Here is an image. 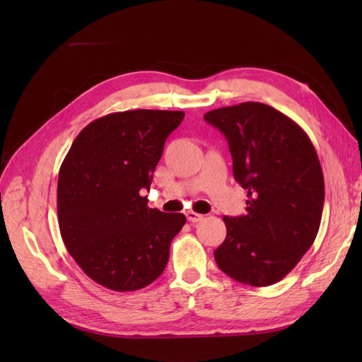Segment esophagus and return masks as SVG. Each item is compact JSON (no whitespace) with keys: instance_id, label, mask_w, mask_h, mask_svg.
<instances>
[{"instance_id":"obj_1","label":"esophagus","mask_w":362,"mask_h":362,"mask_svg":"<svg viewBox=\"0 0 362 362\" xmlns=\"http://www.w3.org/2000/svg\"><path fill=\"white\" fill-rule=\"evenodd\" d=\"M185 214H187V219H188L189 222H199V221L204 219V214L196 213V211H193V210H188Z\"/></svg>"}]
</instances>
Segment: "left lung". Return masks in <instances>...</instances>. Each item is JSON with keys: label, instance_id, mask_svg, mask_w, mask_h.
Segmentation results:
<instances>
[{"label": "left lung", "instance_id": "1", "mask_svg": "<svg viewBox=\"0 0 362 362\" xmlns=\"http://www.w3.org/2000/svg\"><path fill=\"white\" fill-rule=\"evenodd\" d=\"M204 119L226 135L235 180L249 197L247 213L224 216L227 236L214 259L236 281L269 286L317 236L325 183L316 149L297 122L261 103L222 107Z\"/></svg>", "mask_w": 362, "mask_h": 362}]
</instances>
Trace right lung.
<instances>
[{
	"label": "right lung",
	"mask_w": 362,
	"mask_h": 362,
	"mask_svg": "<svg viewBox=\"0 0 362 362\" xmlns=\"http://www.w3.org/2000/svg\"><path fill=\"white\" fill-rule=\"evenodd\" d=\"M183 117L143 109L105 115L81 130L60 166V235L82 271L107 289L136 291L157 280L185 226V214L149 209L141 196Z\"/></svg>",
	"instance_id": "add662e5"
}]
</instances>
